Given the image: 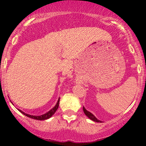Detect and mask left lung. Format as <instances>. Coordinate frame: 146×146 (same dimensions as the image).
Returning <instances> with one entry per match:
<instances>
[{"label":"left lung","instance_id":"obj_1","mask_svg":"<svg viewBox=\"0 0 146 146\" xmlns=\"http://www.w3.org/2000/svg\"><path fill=\"white\" fill-rule=\"evenodd\" d=\"M83 111H84V113H85V115L87 116V117H88V118H89L90 119H91V120H92V121H96V122H100L101 123V121L100 120H98V119L96 118V117H95V116L93 115V114H92V113L91 112H90L89 111H88V110H86V109L85 108V107H83Z\"/></svg>","mask_w":146,"mask_h":146}]
</instances>
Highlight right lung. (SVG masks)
I'll use <instances>...</instances> for the list:
<instances>
[{
    "mask_svg": "<svg viewBox=\"0 0 146 146\" xmlns=\"http://www.w3.org/2000/svg\"><path fill=\"white\" fill-rule=\"evenodd\" d=\"M59 100H60V98H58L57 103H56V105L54 106V107H53L52 109H51V110H50L49 111H47L46 113H45V114H42V115H40V116L30 115V114H26V113H25L24 111H22V110H19V109H17V110H18V111H20V112L22 113V114H24V115L27 116V117H29V118H32V119H36V120H40V121L41 120H46V119H49L50 117H52V116L54 114V113L56 112V110H58V105H59ZM12 104H13V102H12Z\"/></svg>",
    "mask_w": 146,
    "mask_h": 146,
    "instance_id": "right-lung-1",
    "label": "right lung"
}]
</instances>
